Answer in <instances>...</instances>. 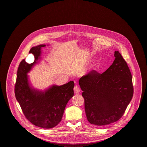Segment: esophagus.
<instances>
[{
  "label": "esophagus",
  "instance_id": "esophagus-1",
  "mask_svg": "<svg viewBox=\"0 0 147 147\" xmlns=\"http://www.w3.org/2000/svg\"><path fill=\"white\" fill-rule=\"evenodd\" d=\"M80 88H79V87L78 86H74V92H75V94H78V93H79V92H80Z\"/></svg>",
  "mask_w": 147,
  "mask_h": 147
}]
</instances>
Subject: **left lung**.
I'll return each instance as SVG.
<instances>
[{
	"label": "left lung",
	"mask_w": 147,
	"mask_h": 147,
	"mask_svg": "<svg viewBox=\"0 0 147 147\" xmlns=\"http://www.w3.org/2000/svg\"><path fill=\"white\" fill-rule=\"evenodd\" d=\"M112 65L102 74L91 70L81 77L88 121L98 126L108 125L123 116L133 97L132 77L126 61L118 51Z\"/></svg>",
	"instance_id": "left-lung-1"
}]
</instances>
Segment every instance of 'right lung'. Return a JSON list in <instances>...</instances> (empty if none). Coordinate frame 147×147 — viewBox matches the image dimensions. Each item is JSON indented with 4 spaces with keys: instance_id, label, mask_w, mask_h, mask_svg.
<instances>
[{
    "instance_id": "add662e5",
    "label": "right lung",
    "mask_w": 147,
    "mask_h": 147,
    "mask_svg": "<svg viewBox=\"0 0 147 147\" xmlns=\"http://www.w3.org/2000/svg\"><path fill=\"white\" fill-rule=\"evenodd\" d=\"M45 45L33 47L29 53L35 61L31 64L21 61L17 72L15 85V97L26 118L35 126L51 128L61 121L65 107L74 95L73 81L61 86L53 85L44 91L34 88L30 84L28 73L41 58V49Z\"/></svg>"
}]
</instances>
